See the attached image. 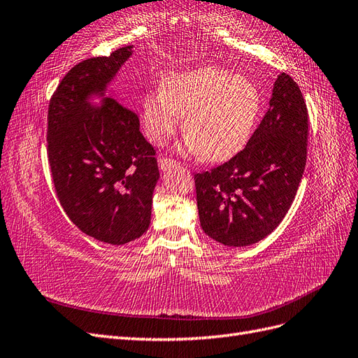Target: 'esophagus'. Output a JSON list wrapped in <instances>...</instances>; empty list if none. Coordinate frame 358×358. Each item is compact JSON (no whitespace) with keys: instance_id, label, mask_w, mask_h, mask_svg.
Returning <instances> with one entry per match:
<instances>
[{"instance_id":"esophagus-1","label":"esophagus","mask_w":358,"mask_h":358,"mask_svg":"<svg viewBox=\"0 0 358 358\" xmlns=\"http://www.w3.org/2000/svg\"><path fill=\"white\" fill-rule=\"evenodd\" d=\"M158 162H159V167H161V170H170V169H173V167L179 166V162H178V161L171 159V158H167V157H162V158H159V159H158Z\"/></svg>"}]
</instances>
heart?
Returning <instances> with one entry per match:
<instances>
[{
    "label": "heart",
    "mask_w": 358,
    "mask_h": 358,
    "mask_svg": "<svg viewBox=\"0 0 358 358\" xmlns=\"http://www.w3.org/2000/svg\"><path fill=\"white\" fill-rule=\"evenodd\" d=\"M262 94L243 76L220 67L171 74L145 96L143 124L149 140L164 145L182 116L183 148L209 161H225L245 148L262 112Z\"/></svg>",
    "instance_id": "obj_1"
}]
</instances>
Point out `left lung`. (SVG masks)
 Returning a JSON list of instances; mask_svg holds the SVG:
<instances>
[{
	"instance_id": "obj_1",
	"label": "left lung",
	"mask_w": 358,
	"mask_h": 358,
	"mask_svg": "<svg viewBox=\"0 0 358 358\" xmlns=\"http://www.w3.org/2000/svg\"><path fill=\"white\" fill-rule=\"evenodd\" d=\"M306 154V103L291 76L280 73L270 109L245 149L194 176L203 231L234 248L263 241L294 201Z\"/></svg>"
}]
</instances>
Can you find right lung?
I'll return each mask as SVG.
<instances>
[{"mask_svg": "<svg viewBox=\"0 0 358 358\" xmlns=\"http://www.w3.org/2000/svg\"><path fill=\"white\" fill-rule=\"evenodd\" d=\"M133 46L88 58L64 76L48 110V158L57 197L70 221L94 239L124 245L150 224L159 178L155 149L134 110L106 96ZM92 94L103 104L94 108Z\"/></svg>", "mask_w": 358, "mask_h": 358, "instance_id": "right-lung-1", "label": "right lung"}]
</instances>
